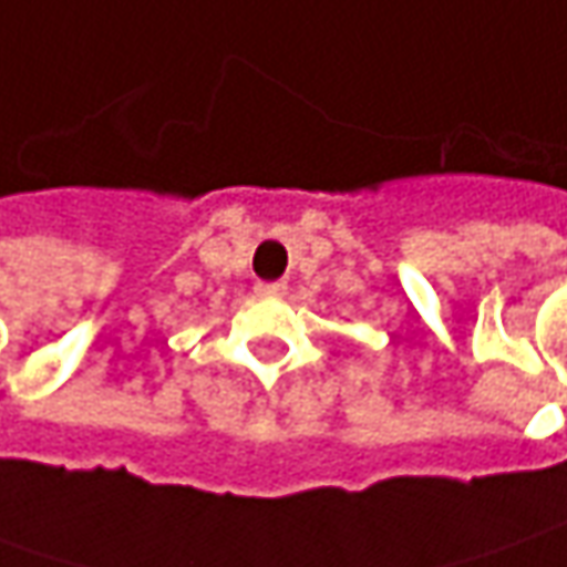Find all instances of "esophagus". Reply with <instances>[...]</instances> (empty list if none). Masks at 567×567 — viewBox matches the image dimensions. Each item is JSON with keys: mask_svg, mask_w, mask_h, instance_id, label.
I'll use <instances>...</instances> for the list:
<instances>
[{"mask_svg": "<svg viewBox=\"0 0 567 567\" xmlns=\"http://www.w3.org/2000/svg\"><path fill=\"white\" fill-rule=\"evenodd\" d=\"M255 293L258 296H284L287 293V284H284V280H274V284H255Z\"/></svg>", "mask_w": 567, "mask_h": 567, "instance_id": "1", "label": "esophagus"}]
</instances>
